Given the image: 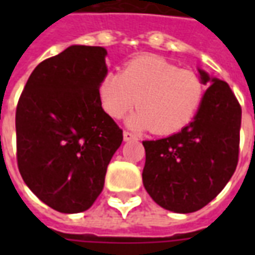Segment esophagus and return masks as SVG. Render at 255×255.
<instances>
[{
    "mask_svg": "<svg viewBox=\"0 0 255 255\" xmlns=\"http://www.w3.org/2000/svg\"><path fill=\"white\" fill-rule=\"evenodd\" d=\"M123 138H124L126 142H128V140H132V139H135V136H133V133L128 132V131H124V133H123Z\"/></svg>",
    "mask_w": 255,
    "mask_h": 255,
    "instance_id": "34e87169",
    "label": "esophagus"
}]
</instances>
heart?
I'll list each match as a JSON object with an SVG mask.
<instances>
[{
	"label": "heart",
	"instance_id": "heart-1",
	"mask_svg": "<svg viewBox=\"0 0 255 255\" xmlns=\"http://www.w3.org/2000/svg\"><path fill=\"white\" fill-rule=\"evenodd\" d=\"M203 94L205 86L197 72L180 69L158 56L129 60L122 73H106L98 89L101 106L109 116L122 119L136 104L139 109L128 117V126L158 135L186 127Z\"/></svg>",
	"mask_w": 255,
	"mask_h": 255
}]
</instances>
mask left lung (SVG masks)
Returning <instances> with one entry per match:
<instances>
[{"mask_svg": "<svg viewBox=\"0 0 255 255\" xmlns=\"http://www.w3.org/2000/svg\"><path fill=\"white\" fill-rule=\"evenodd\" d=\"M198 71L209 87L194 120L168 138L143 142L144 188L175 213L197 212L217 197L239 157L241 105L228 83Z\"/></svg>", "mask_w": 255, "mask_h": 255, "instance_id": "left-lung-1", "label": "left lung"}]
</instances>
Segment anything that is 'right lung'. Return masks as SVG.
<instances>
[{
    "mask_svg": "<svg viewBox=\"0 0 255 255\" xmlns=\"http://www.w3.org/2000/svg\"><path fill=\"white\" fill-rule=\"evenodd\" d=\"M101 46L72 45L38 64L16 108L17 166L36 197L61 213L84 212L104 188L123 131L102 109Z\"/></svg>",
    "mask_w": 255,
    "mask_h": 255,
    "instance_id": "right-lung-1",
    "label": "right lung"
}]
</instances>
